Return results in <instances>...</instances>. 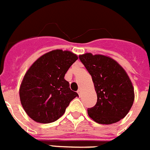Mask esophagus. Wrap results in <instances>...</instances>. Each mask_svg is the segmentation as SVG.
Segmentation results:
<instances>
[{
  "mask_svg": "<svg viewBox=\"0 0 150 150\" xmlns=\"http://www.w3.org/2000/svg\"><path fill=\"white\" fill-rule=\"evenodd\" d=\"M77 93H78V94H79V96H81V93H82V90H81V89H78V91H77Z\"/></svg>",
  "mask_w": 150,
  "mask_h": 150,
  "instance_id": "esophagus-1",
  "label": "esophagus"
}]
</instances>
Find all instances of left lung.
Here are the masks:
<instances>
[{"mask_svg":"<svg viewBox=\"0 0 150 150\" xmlns=\"http://www.w3.org/2000/svg\"><path fill=\"white\" fill-rule=\"evenodd\" d=\"M89 73L97 94L88 115L102 125H112L127 115L134 101V89L127 72L117 61L103 54L86 53L79 56Z\"/></svg>","mask_w":150,"mask_h":150,"instance_id":"8db88e82","label":"left lung"}]
</instances>
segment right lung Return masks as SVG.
<instances>
[{
    "label": "right lung",
    "mask_w": 150,
    "mask_h": 150,
    "mask_svg": "<svg viewBox=\"0 0 150 150\" xmlns=\"http://www.w3.org/2000/svg\"><path fill=\"white\" fill-rule=\"evenodd\" d=\"M77 59L70 51L53 50L38 57L26 71L19 93L24 111L33 121L41 124L57 121L78 96L64 80L67 71Z\"/></svg>",
    "instance_id": "1"
}]
</instances>
